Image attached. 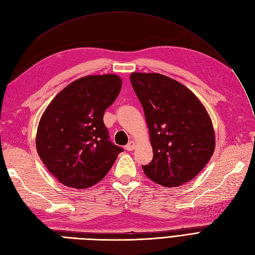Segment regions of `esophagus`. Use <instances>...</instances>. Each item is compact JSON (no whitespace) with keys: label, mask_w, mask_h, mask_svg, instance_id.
I'll use <instances>...</instances> for the list:
<instances>
[{"label":"esophagus","mask_w":255,"mask_h":255,"mask_svg":"<svg viewBox=\"0 0 255 255\" xmlns=\"http://www.w3.org/2000/svg\"><path fill=\"white\" fill-rule=\"evenodd\" d=\"M135 147H136L135 142H134V141H129V142L126 145V150H127V151H133V150H135Z\"/></svg>","instance_id":"34e87169"}]
</instances>
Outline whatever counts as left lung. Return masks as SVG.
I'll use <instances>...</instances> for the list:
<instances>
[{"instance_id": "obj_1", "label": "left lung", "mask_w": 255, "mask_h": 255, "mask_svg": "<svg viewBox=\"0 0 255 255\" xmlns=\"http://www.w3.org/2000/svg\"><path fill=\"white\" fill-rule=\"evenodd\" d=\"M130 83L141 103L153 147L146 176L163 187H179L205 168L215 136L205 107L186 86L160 74L133 73Z\"/></svg>"}]
</instances>
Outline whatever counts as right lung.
<instances>
[{"label":"right lung","mask_w":255,"mask_h":255,"mask_svg":"<svg viewBox=\"0 0 255 255\" xmlns=\"http://www.w3.org/2000/svg\"><path fill=\"white\" fill-rule=\"evenodd\" d=\"M121 84V79L111 74L80 78L61 91L43 113L37 151L64 186L85 189L98 183L124 151L111 141L103 122Z\"/></svg>","instance_id":"obj_1"}]
</instances>
